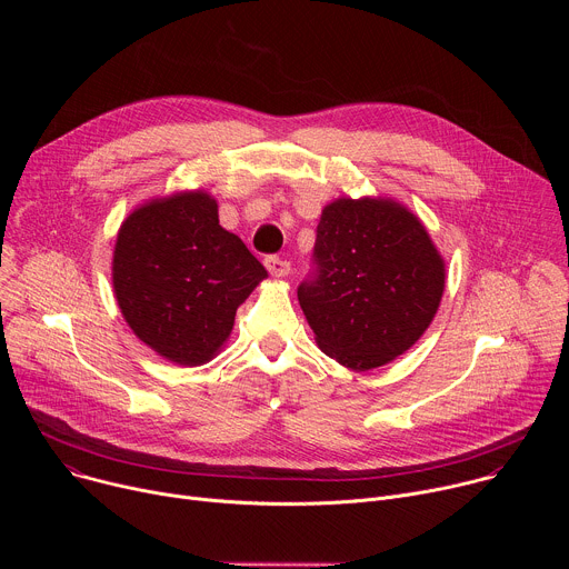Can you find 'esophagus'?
<instances>
[{"mask_svg": "<svg viewBox=\"0 0 569 569\" xmlns=\"http://www.w3.org/2000/svg\"><path fill=\"white\" fill-rule=\"evenodd\" d=\"M266 268L272 277H288L290 274V263L281 257H266Z\"/></svg>", "mask_w": 569, "mask_h": 569, "instance_id": "1", "label": "esophagus"}]
</instances>
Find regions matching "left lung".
Masks as SVG:
<instances>
[{"label": "left lung", "mask_w": 569, "mask_h": 569, "mask_svg": "<svg viewBox=\"0 0 569 569\" xmlns=\"http://www.w3.org/2000/svg\"><path fill=\"white\" fill-rule=\"evenodd\" d=\"M446 263L423 222L385 198L323 207L312 274L297 288L317 347L353 371L382 367L430 327Z\"/></svg>", "instance_id": "1"}]
</instances>
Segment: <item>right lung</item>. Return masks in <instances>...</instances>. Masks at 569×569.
Returning <instances> with one entry per match:
<instances>
[{
  "label": "right lung",
  "mask_w": 569,
  "mask_h": 569,
  "mask_svg": "<svg viewBox=\"0 0 569 569\" xmlns=\"http://www.w3.org/2000/svg\"><path fill=\"white\" fill-rule=\"evenodd\" d=\"M268 277L204 191L157 198L121 224L112 286L134 336L176 365L209 362L227 342L236 308Z\"/></svg>",
  "instance_id": "obj_1"
}]
</instances>
